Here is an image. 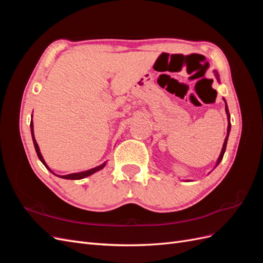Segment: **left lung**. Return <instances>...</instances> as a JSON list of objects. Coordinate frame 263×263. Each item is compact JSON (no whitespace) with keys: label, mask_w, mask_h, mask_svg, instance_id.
I'll return each instance as SVG.
<instances>
[{"label":"left lung","mask_w":263,"mask_h":263,"mask_svg":"<svg viewBox=\"0 0 263 263\" xmlns=\"http://www.w3.org/2000/svg\"><path fill=\"white\" fill-rule=\"evenodd\" d=\"M214 73H215V77H216V79H217V81L219 82V76H218V73H217V71H214ZM224 101H225V99H224ZM225 109H226V114H227V117H228V127H227V136H226V138H225V141H224V145H222V149H221V153H220V155H219V157H218V160H217V163H216V165H218V164H219V162L221 161V159H222V157H224V154H225V150H226V146H227V140H228V136H229V132H230V127H232V125H230V115H229V110H228V106H227V103H226V101H225Z\"/></svg>","instance_id":"1"}]
</instances>
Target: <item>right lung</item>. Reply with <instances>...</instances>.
I'll list each match as a JSON object with an SVG mask.
<instances>
[{
	"label": "right lung",
	"mask_w": 263,
	"mask_h": 263,
	"mask_svg": "<svg viewBox=\"0 0 263 263\" xmlns=\"http://www.w3.org/2000/svg\"><path fill=\"white\" fill-rule=\"evenodd\" d=\"M34 125H33V121H30V130H31V137H33V142H34V146H35V150H36V153H37V156H38V158H39V160H41L42 162H43V164L46 166L47 169H48L51 173H53L49 168H48V165H47V163L45 162V160H44V158H43V156H42V154H41V150H39V147H38V144H37V141H36V139H35V136H34ZM105 164H106V162H104L103 164H101V165H99V166H95V168H93V169H90V170H87V171H83V172H78V173H71V174H67V176H58V174H55V173H53L54 176H57V177H59V178H62V179H67V180H80V179H83V178H86V177H89V176H91V174H93V173H95L97 171H100V170H102L103 168H104L105 166Z\"/></svg>",
	"instance_id": "right-lung-1"
}]
</instances>
